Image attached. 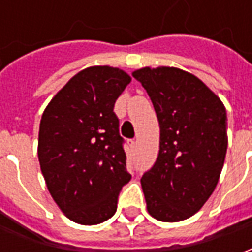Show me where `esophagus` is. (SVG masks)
Listing matches in <instances>:
<instances>
[{
	"label": "esophagus",
	"instance_id": "1",
	"mask_svg": "<svg viewBox=\"0 0 252 252\" xmlns=\"http://www.w3.org/2000/svg\"><path fill=\"white\" fill-rule=\"evenodd\" d=\"M128 147L131 148V150H135V147H136V142H135V140H128Z\"/></svg>",
	"mask_w": 252,
	"mask_h": 252
}]
</instances>
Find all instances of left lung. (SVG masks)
<instances>
[{
    "label": "left lung",
    "mask_w": 252,
    "mask_h": 252,
    "mask_svg": "<svg viewBox=\"0 0 252 252\" xmlns=\"http://www.w3.org/2000/svg\"><path fill=\"white\" fill-rule=\"evenodd\" d=\"M136 78L153 101L160 128L158 159L142 177L148 213L175 222L200 211L216 188L227 154V112L193 74L143 67Z\"/></svg>",
    "instance_id": "left-lung-1"
}]
</instances>
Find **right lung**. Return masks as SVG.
<instances>
[{
	"mask_svg": "<svg viewBox=\"0 0 252 252\" xmlns=\"http://www.w3.org/2000/svg\"><path fill=\"white\" fill-rule=\"evenodd\" d=\"M131 77L110 66L75 74L43 112L37 157L47 189L71 221L94 225L117 209L131 180L113 112Z\"/></svg>",
	"mask_w": 252,
	"mask_h": 252,
	"instance_id": "1",
	"label": "right lung"
}]
</instances>
